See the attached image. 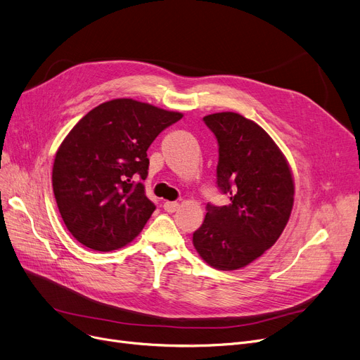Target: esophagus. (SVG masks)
I'll return each mask as SVG.
<instances>
[{
    "label": "esophagus",
    "mask_w": 360,
    "mask_h": 360,
    "mask_svg": "<svg viewBox=\"0 0 360 360\" xmlns=\"http://www.w3.org/2000/svg\"><path fill=\"white\" fill-rule=\"evenodd\" d=\"M163 209L167 213H175L179 209V202H176V201H165Z\"/></svg>",
    "instance_id": "esophagus-1"
}]
</instances>
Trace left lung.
<instances>
[{"label": "left lung", "instance_id": "1", "mask_svg": "<svg viewBox=\"0 0 360 360\" xmlns=\"http://www.w3.org/2000/svg\"><path fill=\"white\" fill-rule=\"evenodd\" d=\"M202 120L217 139V186L231 202L207 204L193 243L212 267L238 270L271 248L285 231L293 207V176L277 144L254 121L235 112Z\"/></svg>", "mask_w": 360, "mask_h": 360}]
</instances>
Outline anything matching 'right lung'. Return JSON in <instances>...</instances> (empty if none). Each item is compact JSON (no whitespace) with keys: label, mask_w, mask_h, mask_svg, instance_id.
<instances>
[{"label":"right lung","mask_w":360,"mask_h":360,"mask_svg":"<svg viewBox=\"0 0 360 360\" xmlns=\"http://www.w3.org/2000/svg\"><path fill=\"white\" fill-rule=\"evenodd\" d=\"M182 113L132 99L105 102L74 125L55 155L52 186L70 233L94 251L125 247L155 212L147 148Z\"/></svg>","instance_id":"obj_1"}]
</instances>
